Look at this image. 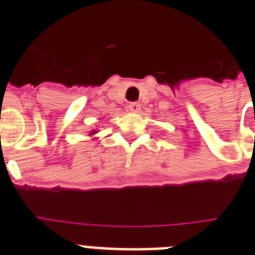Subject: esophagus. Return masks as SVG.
<instances>
[{"mask_svg": "<svg viewBox=\"0 0 255 255\" xmlns=\"http://www.w3.org/2000/svg\"><path fill=\"white\" fill-rule=\"evenodd\" d=\"M128 109H129V112H132V113H138L141 109V104L140 103H129V105H128Z\"/></svg>", "mask_w": 255, "mask_h": 255, "instance_id": "1", "label": "esophagus"}]
</instances>
